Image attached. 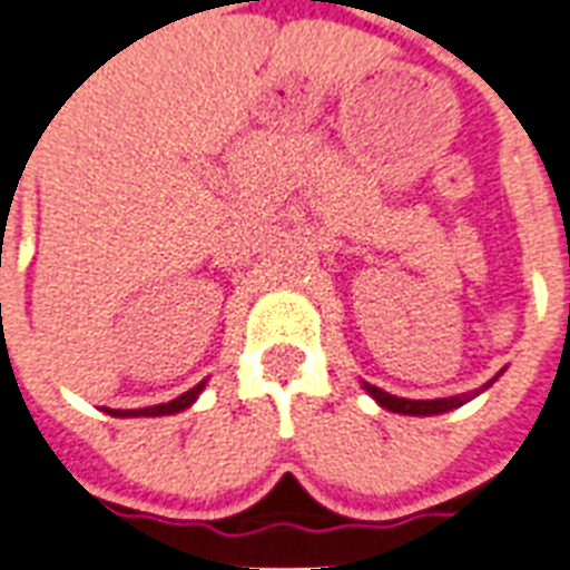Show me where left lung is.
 I'll list each match as a JSON object with an SVG mask.
<instances>
[{
    "label": "left lung",
    "mask_w": 570,
    "mask_h": 570,
    "mask_svg": "<svg viewBox=\"0 0 570 570\" xmlns=\"http://www.w3.org/2000/svg\"><path fill=\"white\" fill-rule=\"evenodd\" d=\"M497 375L488 381L485 387H491V384H494ZM364 390L375 399V402H379L381 407H387V411H393V414H411V416L446 414V411H452V407H461L464 402H470V399L479 393L476 390V393H464V396H446V399H402V396H393V393H387V390L375 387V384H366V381H364Z\"/></svg>",
    "instance_id": "obj_1"
}]
</instances>
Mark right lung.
<instances>
[{"instance_id": "add662e5", "label": "right lung", "mask_w": 570, "mask_h": 570, "mask_svg": "<svg viewBox=\"0 0 570 570\" xmlns=\"http://www.w3.org/2000/svg\"><path fill=\"white\" fill-rule=\"evenodd\" d=\"M206 381H200V384H195L191 390H186L183 396L171 399V402H165V405H154V407H132V411H120V407H109L106 414L111 416H165V414H180V411H186V407L195 402L197 396H200V390H204Z\"/></svg>"}]
</instances>
